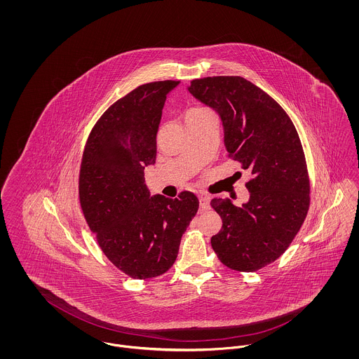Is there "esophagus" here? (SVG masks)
<instances>
[{
	"label": "esophagus",
	"mask_w": 359,
	"mask_h": 359,
	"mask_svg": "<svg viewBox=\"0 0 359 359\" xmlns=\"http://www.w3.org/2000/svg\"><path fill=\"white\" fill-rule=\"evenodd\" d=\"M199 205H201V208L202 210H210V196H207L205 194H202V195H199Z\"/></svg>",
	"instance_id": "34e87169"
}]
</instances>
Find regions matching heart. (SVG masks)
Wrapping results in <instances>:
<instances>
[{"instance_id": "b5f03b06", "label": "heart", "mask_w": 359, "mask_h": 359, "mask_svg": "<svg viewBox=\"0 0 359 359\" xmlns=\"http://www.w3.org/2000/svg\"><path fill=\"white\" fill-rule=\"evenodd\" d=\"M210 110H207V109H192V110H189L187 113V116H186V118H191V117H196V116H201V114H205V113H208Z\"/></svg>"}]
</instances>
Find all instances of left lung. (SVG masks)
Instances as JSON below:
<instances>
[{"label": "left lung", "instance_id": "8db88e82", "mask_svg": "<svg viewBox=\"0 0 359 359\" xmlns=\"http://www.w3.org/2000/svg\"><path fill=\"white\" fill-rule=\"evenodd\" d=\"M188 91L219 114L229 157L252 173L246 203L211 201L223 223L211 246L227 268L255 272L288 249L307 217L309 179L300 138L284 109L245 78L194 79Z\"/></svg>", "mask_w": 359, "mask_h": 359}]
</instances>
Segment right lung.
<instances>
[{
    "mask_svg": "<svg viewBox=\"0 0 359 359\" xmlns=\"http://www.w3.org/2000/svg\"><path fill=\"white\" fill-rule=\"evenodd\" d=\"M177 81L138 86L113 103L86 142L79 201L98 245L123 273L152 278L176 259L199 201L184 191L176 199L154 195L144 170L156 163V136L167 95Z\"/></svg>",
    "mask_w": 359,
    "mask_h": 359,
    "instance_id": "add662e5",
    "label": "right lung"
}]
</instances>
